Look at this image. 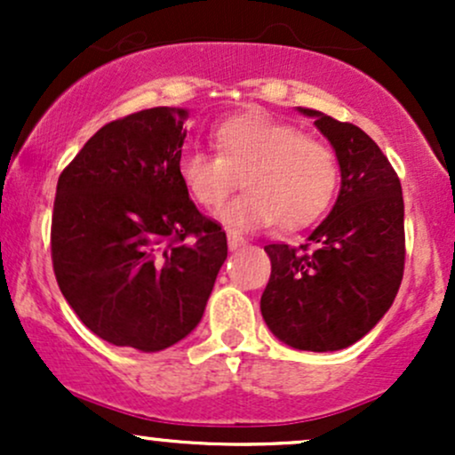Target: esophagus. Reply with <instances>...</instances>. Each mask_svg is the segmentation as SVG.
Listing matches in <instances>:
<instances>
[{
  "mask_svg": "<svg viewBox=\"0 0 455 455\" xmlns=\"http://www.w3.org/2000/svg\"><path fill=\"white\" fill-rule=\"evenodd\" d=\"M243 237H239L237 233H228V248L231 250H237L239 245H243Z\"/></svg>",
  "mask_w": 455,
  "mask_h": 455,
  "instance_id": "34e87169",
  "label": "esophagus"
}]
</instances>
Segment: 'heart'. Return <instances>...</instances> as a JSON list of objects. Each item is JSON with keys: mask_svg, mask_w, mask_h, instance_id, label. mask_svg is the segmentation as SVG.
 <instances>
[{"mask_svg": "<svg viewBox=\"0 0 455 455\" xmlns=\"http://www.w3.org/2000/svg\"><path fill=\"white\" fill-rule=\"evenodd\" d=\"M212 143L216 156L188 151L177 162V175L188 196L205 210H218L243 181L248 192L220 213L231 227L278 222L284 231H295L327 210L338 164L321 139L252 111L216 126Z\"/></svg>", "mask_w": 455, "mask_h": 455, "instance_id": "heart-1", "label": "heart"}]
</instances>
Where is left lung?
Listing matches in <instances>:
<instances>
[{
  "label": "left lung",
  "instance_id": "1",
  "mask_svg": "<svg viewBox=\"0 0 455 455\" xmlns=\"http://www.w3.org/2000/svg\"><path fill=\"white\" fill-rule=\"evenodd\" d=\"M342 173L336 205L306 243H269L265 323L299 351H340L362 340L398 295L404 274V198L398 173L362 128L312 108Z\"/></svg>",
  "mask_w": 455,
  "mask_h": 455
}]
</instances>
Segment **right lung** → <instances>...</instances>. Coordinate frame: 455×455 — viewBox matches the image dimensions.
Instances as JSON below:
<instances>
[{
  "mask_svg": "<svg viewBox=\"0 0 455 455\" xmlns=\"http://www.w3.org/2000/svg\"><path fill=\"white\" fill-rule=\"evenodd\" d=\"M184 108L107 124L61 171L51 259L61 295L98 338L154 353L201 321L227 233L177 175Z\"/></svg>",
  "mask_w": 455,
  "mask_h": 455,
  "instance_id": "add662e5",
  "label": "right lung"
}]
</instances>
